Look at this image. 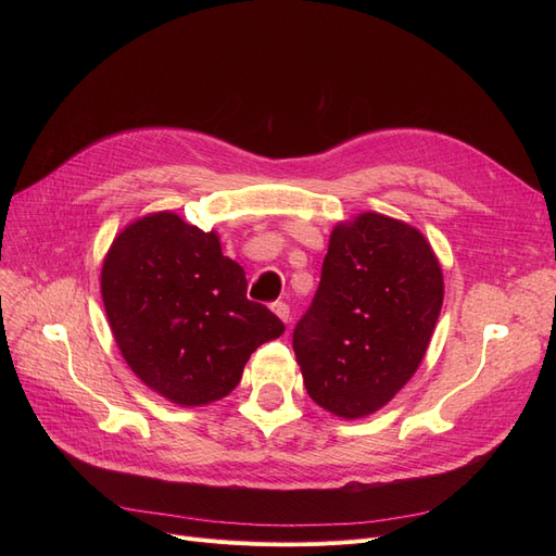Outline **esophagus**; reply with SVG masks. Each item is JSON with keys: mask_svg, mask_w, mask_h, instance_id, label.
Returning a JSON list of instances; mask_svg holds the SVG:
<instances>
[{"mask_svg": "<svg viewBox=\"0 0 556 556\" xmlns=\"http://www.w3.org/2000/svg\"><path fill=\"white\" fill-rule=\"evenodd\" d=\"M271 311L282 319L285 325L290 323V306L288 304H282V301H276V304H271Z\"/></svg>", "mask_w": 556, "mask_h": 556, "instance_id": "obj_1", "label": "esophagus"}]
</instances>
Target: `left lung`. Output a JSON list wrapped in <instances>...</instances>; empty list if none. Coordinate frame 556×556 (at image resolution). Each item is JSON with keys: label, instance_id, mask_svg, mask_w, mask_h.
<instances>
[{"label": "left lung", "instance_id": "left-lung-1", "mask_svg": "<svg viewBox=\"0 0 556 556\" xmlns=\"http://www.w3.org/2000/svg\"><path fill=\"white\" fill-rule=\"evenodd\" d=\"M441 306L443 271L422 231L382 213L336 225L292 336L308 396L341 419L387 406L422 364Z\"/></svg>", "mask_w": 556, "mask_h": 556}]
</instances>
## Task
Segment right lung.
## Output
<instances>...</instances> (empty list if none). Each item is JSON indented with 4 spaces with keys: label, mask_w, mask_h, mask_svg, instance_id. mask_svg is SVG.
Instances as JSON below:
<instances>
[{
    "label": "right lung",
    "mask_w": 556,
    "mask_h": 556,
    "mask_svg": "<svg viewBox=\"0 0 556 556\" xmlns=\"http://www.w3.org/2000/svg\"><path fill=\"white\" fill-rule=\"evenodd\" d=\"M245 290L243 266L223 255L217 231L172 211L129 223L102 264V299L123 359L182 408L227 396L252 352L285 331Z\"/></svg>",
    "instance_id": "right-lung-1"
}]
</instances>
